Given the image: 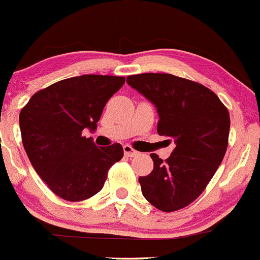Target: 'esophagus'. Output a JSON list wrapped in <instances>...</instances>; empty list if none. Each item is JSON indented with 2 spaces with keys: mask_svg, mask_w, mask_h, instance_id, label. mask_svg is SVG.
<instances>
[{
  "mask_svg": "<svg viewBox=\"0 0 260 260\" xmlns=\"http://www.w3.org/2000/svg\"><path fill=\"white\" fill-rule=\"evenodd\" d=\"M124 152H125V156H127V157H134L139 154V152L131 148L130 145H124Z\"/></svg>",
  "mask_w": 260,
  "mask_h": 260,
  "instance_id": "1",
  "label": "esophagus"
}]
</instances>
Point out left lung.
Here are the masks:
<instances>
[{"label": "left lung", "mask_w": 260, "mask_h": 260, "mask_svg": "<svg viewBox=\"0 0 260 260\" xmlns=\"http://www.w3.org/2000/svg\"><path fill=\"white\" fill-rule=\"evenodd\" d=\"M126 82L154 104L157 134L175 144L165 161L150 155L154 169L139 178L144 198L168 213L185 208L204 191L223 161L230 127L228 109L208 87L171 74L133 75Z\"/></svg>", "instance_id": "1"}]
</instances>
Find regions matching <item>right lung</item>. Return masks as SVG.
I'll list each match as a JSON object with an SVG mask.
<instances>
[{"label":"right lung","mask_w":260,"mask_h":260,"mask_svg":"<svg viewBox=\"0 0 260 260\" xmlns=\"http://www.w3.org/2000/svg\"><path fill=\"white\" fill-rule=\"evenodd\" d=\"M125 77L82 75L35 93L20 112L22 144L32 167L57 197L81 202L98 194L108 171L124 156L120 144L96 146L95 131L109 99Z\"/></svg>","instance_id":"obj_1"}]
</instances>
